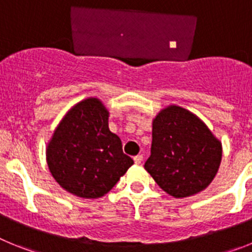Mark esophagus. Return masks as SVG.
Segmentation results:
<instances>
[{
  "label": "esophagus",
  "instance_id": "34e87169",
  "mask_svg": "<svg viewBox=\"0 0 252 252\" xmlns=\"http://www.w3.org/2000/svg\"><path fill=\"white\" fill-rule=\"evenodd\" d=\"M142 159H144V157H142V155H136V157L133 158V161L136 162V164H141Z\"/></svg>",
  "mask_w": 252,
  "mask_h": 252
}]
</instances>
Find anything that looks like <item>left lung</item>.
<instances>
[{
    "mask_svg": "<svg viewBox=\"0 0 252 252\" xmlns=\"http://www.w3.org/2000/svg\"><path fill=\"white\" fill-rule=\"evenodd\" d=\"M221 159V142L194 113L169 106L154 119L151 155L144 166L168 194L186 198L206 189Z\"/></svg>",
    "mask_w": 252,
    "mask_h": 252,
    "instance_id": "obj_1",
    "label": "left lung"
}]
</instances>
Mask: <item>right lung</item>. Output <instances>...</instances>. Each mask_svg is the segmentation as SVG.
I'll return each instance as SVG.
<instances>
[{"instance_id": "add662e5", "label": "right lung", "mask_w": 252, "mask_h": 252, "mask_svg": "<svg viewBox=\"0 0 252 252\" xmlns=\"http://www.w3.org/2000/svg\"><path fill=\"white\" fill-rule=\"evenodd\" d=\"M108 115L98 98L83 99L68 111L48 144L51 175L77 197H102L133 164L108 128Z\"/></svg>"}]
</instances>
